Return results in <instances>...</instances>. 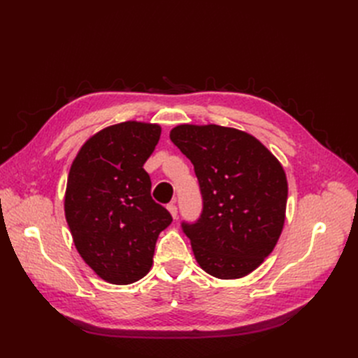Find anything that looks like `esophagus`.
Returning <instances> with one entry per match:
<instances>
[{
	"label": "esophagus",
	"instance_id": "34e87169",
	"mask_svg": "<svg viewBox=\"0 0 358 358\" xmlns=\"http://www.w3.org/2000/svg\"><path fill=\"white\" fill-rule=\"evenodd\" d=\"M167 209H169V212L171 213V216L173 218H178V206L175 204V203H170V204H167Z\"/></svg>",
	"mask_w": 358,
	"mask_h": 358
}]
</instances>
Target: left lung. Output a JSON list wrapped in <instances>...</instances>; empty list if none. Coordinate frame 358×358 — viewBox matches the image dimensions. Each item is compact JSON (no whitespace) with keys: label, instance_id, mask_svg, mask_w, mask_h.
I'll list each match as a JSON object with an SVG mask.
<instances>
[{"label":"left lung","instance_id":"1","mask_svg":"<svg viewBox=\"0 0 358 358\" xmlns=\"http://www.w3.org/2000/svg\"><path fill=\"white\" fill-rule=\"evenodd\" d=\"M171 142L194 166L203 209L182 221L204 272L246 276L264 262L282 231L288 185L282 166L251 134L220 125H179Z\"/></svg>","mask_w":358,"mask_h":358}]
</instances>
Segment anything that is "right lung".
<instances>
[{"instance_id":"obj_1","label":"right lung","mask_w":358,"mask_h":358,"mask_svg":"<svg viewBox=\"0 0 358 358\" xmlns=\"http://www.w3.org/2000/svg\"><path fill=\"white\" fill-rule=\"evenodd\" d=\"M159 136L155 124L107 127L82 146L69 173L64 206L74 245L110 284H133L149 272L158 236L173 221L150 197L143 169Z\"/></svg>"}]
</instances>
